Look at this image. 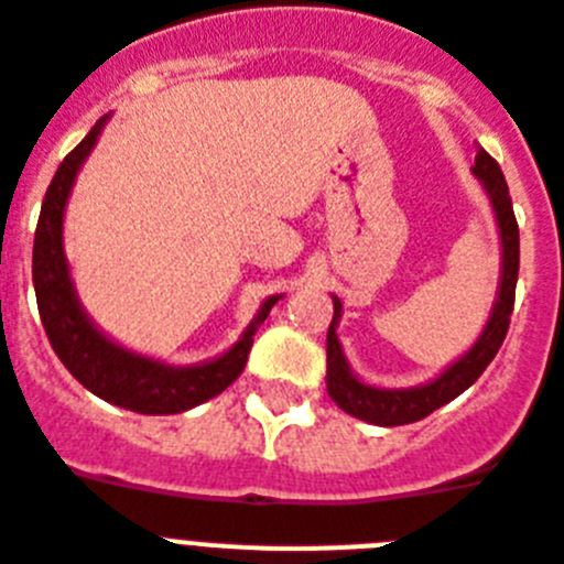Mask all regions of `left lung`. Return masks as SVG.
<instances>
[{"instance_id":"left-lung-1","label":"left lung","mask_w":564,"mask_h":564,"mask_svg":"<svg viewBox=\"0 0 564 564\" xmlns=\"http://www.w3.org/2000/svg\"><path fill=\"white\" fill-rule=\"evenodd\" d=\"M475 176L484 182L492 208H496L498 228H501V246H505V267H501V290H498L496 310L489 315L487 327L475 341V347L464 359H457L441 377L420 388H402V391H386V388H370L350 373L347 359L338 345L336 327L341 318V301L333 297V324L327 329V393L338 409L359 416L373 425H405L423 420L441 405L452 402L455 397L473 386L475 379L487 370L496 359L498 347L505 345L507 329H510L512 304H516V281H519V223L512 214V199L507 191L505 173L487 150L478 144L475 153Z\"/></svg>"}]
</instances>
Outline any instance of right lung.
I'll return each instance as SVG.
<instances>
[{
  "label": "right lung",
  "instance_id": "right-lung-1",
  "mask_svg": "<svg viewBox=\"0 0 564 564\" xmlns=\"http://www.w3.org/2000/svg\"><path fill=\"white\" fill-rule=\"evenodd\" d=\"M104 121L107 116L100 118L89 135L59 162L52 185L45 191L43 210H40V223L34 231V269H31L36 306H40L45 336L52 341L57 359L95 397L135 411V414H178L223 393L240 377L249 361L254 329L267 322L269 310L278 304V295L263 301L258 318L249 324V329L226 356L194 365V368H167L162 361L123 350L104 333H98V327L86 318L77 304L75 286L68 278L66 258H63V208H66L68 191L75 185L80 164L104 130Z\"/></svg>",
  "mask_w": 564,
  "mask_h": 564
}]
</instances>
